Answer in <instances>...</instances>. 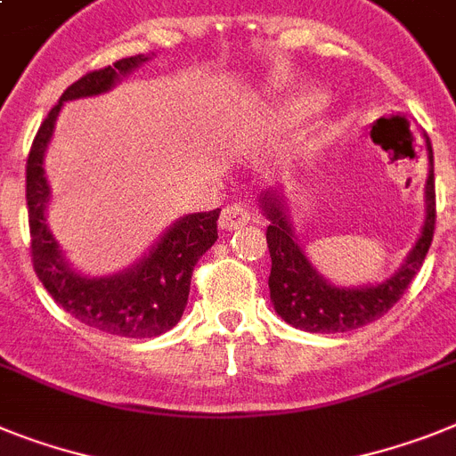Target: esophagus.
I'll return each mask as SVG.
<instances>
[{
	"label": "esophagus",
	"mask_w": 456,
	"mask_h": 456,
	"mask_svg": "<svg viewBox=\"0 0 456 456\" xmlns=\"http://www.w3.org/2000/svg\"><path fill=\"white\" fill-rule=\"evenodd\" d=\"M252 217V210L248 204H232L224 206L220 213V227L222 229H240L246 227Z\"/></svg>",
	"instance_id": "obj_1"
}]
</instances>
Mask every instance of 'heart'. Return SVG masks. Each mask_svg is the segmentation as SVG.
Returning a JSON list of instances; mask_svg holds the SVG:
<instances>
[{
	"instance_id": "heart-1",
	"label": "heart",
	"mask_w": 456,
	"mask_h": 456,
	"mask_svg": "<svg viewBox=\"0 0 456 456\" xmlns=\"http://www.w3.org/2000/svg\"><path fill=\"white\" fill-rule=\"evenodd\" d=\"M317 102L320 99L315 97V94H304V97H294L289 104H287V113L292 118H299V116H305L308 110H313L317 106Z\"/></svg>"
}]
</instances>
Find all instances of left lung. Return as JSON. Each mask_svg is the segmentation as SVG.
<instances>
[{"instance_id":"8db88e82","label":"left lung","mask_w":456,"mask_h":456,"mask_svg":"<svg viewBox=\"0 0 456 456\" xmlns=\"http://www.w3.org/2000/svg\"><path fill=\"white\" fill-rule=\"evenodd\" d=\"M429 145V178H427V220L415 248L396 273L376 287H334L317 273L305 259L304 250L294 240L292 227L287 222L285 206L273 192L262 197V208L271 220L266 229V243L271 252L269 289L275 313L304 331L313 334H336L352 331L376 322L378 317L392 308L403 297L415 273L422 266L436 229V181H434V152Z\"/></svg>"}]
</instances>
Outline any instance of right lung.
Wrapping results in <instances>:
<instances>
[{
    "mask_svg": "<svg viewBox=\"0 0 456 456\" xmlns=\"http://www.w3.org/2000/svg\"><path fill=\"white\" fill-rule=\"evenodd\" d=\"M148 57H122L113 67H102L80 76L69 86L51 113L41 122L27 157V216L32 239V264L53 299L76 320L104 334L125 338H152L178 324L187 305L192 271L206 250L217 240L220 208L194 213L178 220L134 269L109 278H86L69 269L62 252L45 224L48 183L44 175V152L55 129L62 102L102 94L120 76Z\"/></svg>",
    "mask_w": 456,
    "mask_h": 456,
    "instance_id": "add662e5",
    "label": "right lung"
}]
</instances>
